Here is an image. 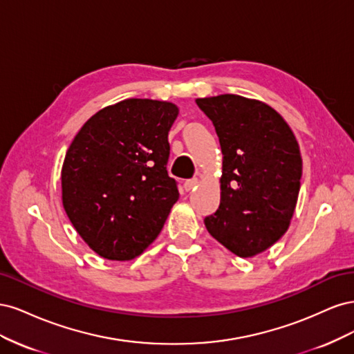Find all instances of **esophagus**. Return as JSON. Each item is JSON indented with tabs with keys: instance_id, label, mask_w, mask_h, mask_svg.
I'll return each mask as SVG.
<instances>
[{
	"instance_id": "esophagus-1",
	"label": "esophagus",
	"mask_w": 354,
	"mask_h": 354,
	"mask_svg": "<svg viewBox=\"0 0 354 354\" xmlns=\"http://www.w3.org/2000/svg\"><path fill=\"white\" fill-rule=\"evenodd\" d=\"M198 183H199L198 178H190V180H187L186 183H185V190H186V192H190L192 189H195V187L198 186Z\"/></svg>"
}]
</instances>
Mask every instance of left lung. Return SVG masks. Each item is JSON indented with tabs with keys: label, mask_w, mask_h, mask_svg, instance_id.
<instances>
[{
	"label": "left lung",
	"mask_w": 354,
	"mask_h": 354,
	"mask_svg": "<svg viewBox=\"0 0 354 354\" xmlns=\"http://www.w3.org/2000/svg\"><path fill=\"white\" fill-rule=\"evenodd\" d=\"M223 153L218 209L203 223L214 239L248 259L279 241L299 192L303 159L291 128L269 104L236 94L196 99Z\"/></svg>",
	"instance_id": "1"
}]
</instances>
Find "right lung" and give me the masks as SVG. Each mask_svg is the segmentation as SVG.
<instances>
[{
    "label": "right lung",
    "mask_w": 354,
    "mask_h": 354,
    "mask_svg": "<svg viewBox=\"0 0 354 354\" xmlns=\"http://www.w3.org/2000/svg\"><path fill=\"white\" fill-rule=\"evenodd\" d=\"M174 103L127 99L82 125L62 167V202L75 230L103 259L140 255L178 199L168 176Z\"/></svg>",
    "instance_id": "1"
}]
</instances>
